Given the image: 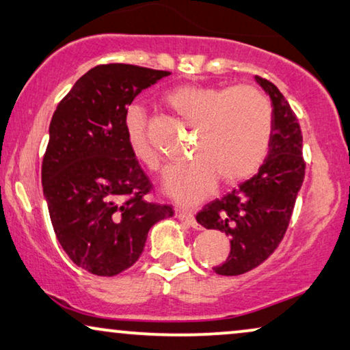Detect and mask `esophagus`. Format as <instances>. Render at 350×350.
Wrapping results in <instances>:
<instances>
[{
    "label": "esophagus",
    "mask_w": 350,
    "mask_h": 350,
    "mask_svg": "<svg viewBox=\"0 0 350 350\" xmlns=\"http://www.w3.org/2000/svg\"><path fill=\"white\" fill-rule=\"evenodd\" d=\"M176 217L179 219L182 224H185V225L191 226V228H198V224H196L195 215L191 214V213H189V211L179 209V211H177V213H176Z\"/></svg>",
    "instance_id": "esophagus-1"
}]
</instances>
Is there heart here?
Here are the masks:
<instances>
[{
  "instance_id": "b5f03b06",
  "label": "heart",
  "mask_w": 350,
  "mask_h": 350,
  "mask_svg": "<svg viewBox=\"0 0 350 350\" xmlns=\"http://www.w3.org/2000/svg\"><path fill=\"white\" fill-rule=\"evenodd\" d=\"M176 114L196 133L191 155L165 177V191L179 203H195L214 189L215 182L233 185L257 173L268 154L273 111L258 88L179 85L165 95ZM131 154L150 170H159L160 155L146 133V116L131 106L124 119Z\"/></svg>"
}]
</instances>
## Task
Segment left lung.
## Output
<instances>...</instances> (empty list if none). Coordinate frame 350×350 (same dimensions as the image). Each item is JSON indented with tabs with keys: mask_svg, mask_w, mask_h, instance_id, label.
Masks as SVG:
<instances>
[{
	"mask_svg": "<svg viewBox=\"0 0 350 350\" xmlns=\"http://www.w3.org/2000/svg\"><path fill=\"white\" fill-rule=\"evenodd\" d=\"M255 82L271 100L273 131L268 155L258 173L224 198L204 206L196 222L230 238V255L214 271L220 275L247 273L274 252L292 217L304 179L303 136L292 107L267 79Z\"/></svg>",
	"mask_w": 350,
	"mask_h": 350,
	"instance_id": "1",
	"label": "left lung"
}]
</instances>
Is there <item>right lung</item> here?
I'll use <instances>...</instances> for the list:
<instances>
[{"label": "right lung", "mask_w": 350, "mask_h": 350, "mask_svg": "<svg viewBox=\"0 0 350 350\" xmlns=\"http://www.w3.org/2000/svg\"><path fill=\"white\" fill-rule=\"evenodd\" d=\"M168 71L100 65L72 85L53 112L42 191L57 239L85 271L116 275L137 262L147 233L173 217L142 196L150 182L128 147L124 119L142 90Z\"/></svg>", "instance_id": "right-lung-1"}]
</instances>
